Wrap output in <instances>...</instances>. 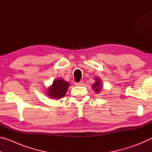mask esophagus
I'll return each mask as SVG.
<instances>
[{
    "label": "esophagus",
    "mask_w": 152,
    "mask_h": 152,
    "mask_svg": "<svg viewBox=\"0 0 152 152\" xmlns=\"http://www.w3.org/2000/svg\"><path fill=\"white\" fill-rule=\"evenodd\" d=\"M83 85V82L80 81L78 82V83H76V86H82Z\"/></svg>",
    "instance_id": "esophagus-1"
}]
</instances>
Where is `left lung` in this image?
Listing matches in <instances>:
<instances>
[{"label":"left lung","mask_w":152,"mask_h":152,"mask_svg":"<svg viewBox=\"0 0 152 152\" xmlns=\"http://www.w3.org/2000/svg\"><path fill=\"white\" fill-rule=\"evenodd\" d=\"M92 88H93V91L96 92V94H99L100 92H101L102 90V81L100 79L99 77H96L95 78V82L92 85Z\"/></svg>","instance_id":"1"}]
</instances>
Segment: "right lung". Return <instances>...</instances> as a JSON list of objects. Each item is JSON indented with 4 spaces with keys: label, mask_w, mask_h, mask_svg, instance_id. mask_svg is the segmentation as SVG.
<instances>
[{
    "label": "right lung",
    "mask_w": 152,
    "mask_h": 152,
    "mask_svg": "<svg viewBox=\"0 0 152 152\" xmlns=\"http://www.w3.org/2000/svg\"><path fill=\"white\" fill-rule=\"evenodd\" d=\"M70 86V83L62 78L54 80L52 84L48 88L47 95L51 99L59 100L65 96L67 91Z\"/></svg>",
    "instance_id": "add662e5"
}]
</instances>
